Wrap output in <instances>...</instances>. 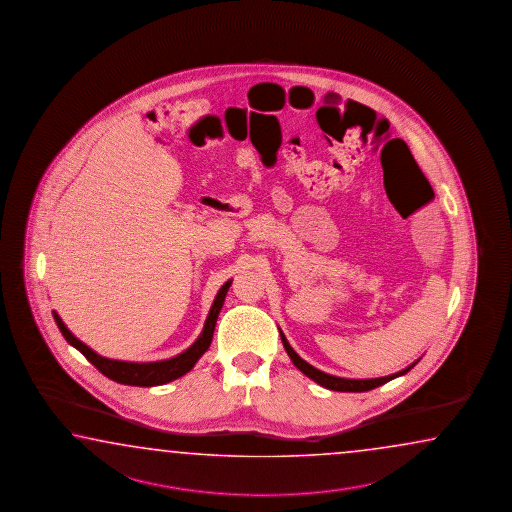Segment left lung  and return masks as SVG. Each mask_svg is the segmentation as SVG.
Wrapping results in <instances>:
<instances>
[{"instance_id": "obj_1", "label": "left lung", "mask_w": 512, "mask_h": 512, "mask_svg": "<svg viewBox=\"0 0 512 512\" xmlns=\"http://www.w3.org/2000/svg\"><path fill=\"white\" fill-rule=\"evenodd\" d=\"M281 341H283V347H285V351L287 354L291 356L292 363L300 369L305 376H309L312 381H316L318 385L321 387H325V389H329V391H340V392H365L371 391V389H376V387H380L383 383H387V381L394 380V378H398V376H403V374H407V372L411 371L412 367L418 363L420 360L414 361L411 363L409 367H405L403 371L396 372V374H391V376H383V378H372V380H349V378H338V376H332V374H327V372L318 371L316 367H312L311 363H307V361L300 358L294 349H292L291 345H289V341L285 338V334L280 331Z\"/></svg>"}]
</instances>
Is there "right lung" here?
I'll return each instance as SVG.
<instances>
[{
  "label": "right lung",
  "instance_id": "right-lung-1",
  "mask_svg": "<svg viewBox=\"0 0 512 512\" xmlns=\"http://www.w3.org/2000/svg\"><path fill=\"white\" fill-rule=\"evenodd\" d=\"M231 283V280L227 281V283L221 287L220 292L216 294L211 311H209V316H207L205 325H203L200 338L194 341L187 351H183L181 354H178V356L169 358V360L136 363V361H120L103 358L100 354H96V352L92 351L91 347H87L83 341L78 340V338L67 329V325L61 321L58 312L52 311V316H54V320L58 323L63 338L69 341L74 349H78V351H80L87 360L91 361L92 365H94L101 374H105L109 380L121 383V385L154 387V385H163V383L178 380L183 374H187V372L191 371L192 367L196 365V361L200 360L201 356L211 347L212 334H214L216 320H218V314H220L221 307H223V301H225V296H227V291H229Z\"/></svg>",
  "mask_w": 512,
  "mask_h": 512
}]
</instances>
